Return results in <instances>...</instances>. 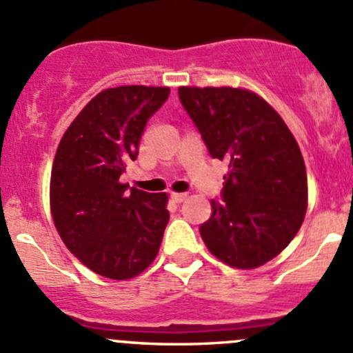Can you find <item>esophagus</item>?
Returning <instances> with one entry per match:
<instances>
[{
	"mask_svg": "<svg viewBox=\"0 0 353 353\" xmlns=\"http://www.w3.org/2000/svg\"><path fill=\"white\" fill-rule=\"evenodd\" d=\"M170 198H172L176 203H181L188 198V193H170Z\"/></svg>",
	"mask_w": 353,
	"mask_h": 353,
	"instance_id": "1",
	"label": "esophagus"
}]
</instances>
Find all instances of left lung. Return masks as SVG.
<instances>
[{
    "mask_svg": "<svg viewBox=\"0 0 353 353\" xmlns=\"http://www.w3.org/2000/svg\"><path fill=\"white\" fill-rule=\"evenodd\" d=\"M179 99L213 159L227 160L222 201L199 227L215 258L252 270L279 256L307 210V174L285 121L245 88L179 87Z\"/></svg>",
    "mask_w": 353,
    "mask_h": 353,
    "instance_id": "8db88e82",
    "label": "left lung"
}]
</instances>
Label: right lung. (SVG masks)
I'll return each mask as SVG.
<instances>
[{"mask_svg":"<svg viewBox=\"0 0 353 353\" xmlns=\"http://www.w3.org/2000/svg\"><path fill=\"white\" fill-rule=\"evenodd\" d=\"M169 92L145 85L105 88L80 110L56 150L52 222L66 248L105 279L140 275L160 249L169 196L128 190L119 177L137 159L145 124Z\"/></svg>","mask_w":353,"mask_h":353,"instance_id":"add662e5","label":"right lung"}]
</instances>
